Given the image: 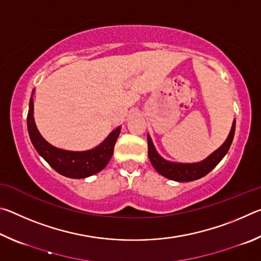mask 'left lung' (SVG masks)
<instances>
[{"instance_id":"left-lung-1","label":"left lung","mask_w":261,"mask_h":261,"mask_svg":"<svg viewBox=\"0 0 261 261\" xmlns=\"http://www.w3.org/2000/svg\"><path fill=\"white\" fill-rule=\"evenodd\" d=\"M236 120H233L231 130L229 132L227 139L221 146L210 154L208 156L199 162L192 163H183V162H174L166 160L158 153L155 146H154L151 136L147 135L148 143V158L152 166L154 167L159 174L165 176L166 178L176 180V182H191V180L199 179L204 177L211 170L218 166V163L222 160L224 155L228 153L230 145L232 143L233 135H235Z\"/></svg>"}]
</instances>
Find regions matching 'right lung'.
Returning a JSON list of instances; mask_svg holds the SVG:
<instances>
[{"label":"right lung","instance_id":"right-lung-1","mask_svg":"<svg viewBox=\"0 0 261 261\" xmlns=\"http://www.w3.org/2000/svg\"><path fill=\"white\" fill-rule=\"evenodd\" d=\"M34 90L32 92V95ZM34 103L31 96L28 114V130L31 141L39 155L57 173L69 178H86L99 173L108 165L114 153V146L120 136L121 126L108 135L102 143L87 151H67L53 146L39 132L34 122Z\"/></svg>","mask_w":261,"mask_h":261}]
</instances>
